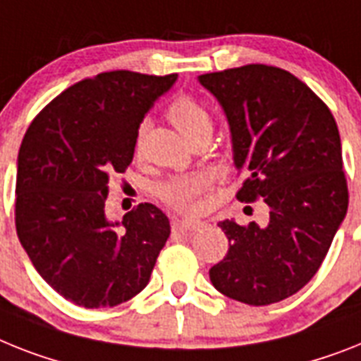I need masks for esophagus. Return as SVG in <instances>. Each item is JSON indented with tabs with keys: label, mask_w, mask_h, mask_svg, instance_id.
<instances>
[{
	"label": "esophagus",
	"mask_w": 361,
	"mask_h": 361,
	"mask_svg": "<svg viewBox=\"0 0 361 361\" xmlns=\"http://www.w3.org/2000/svg\"><path fill=\"white\" fill-rule=\"evenodd\" d=\"M199 227H202V223L197 219H173V228L180 232H190L197 231Z\"/></svg>",
	"instance_id": "34e87169"
}]
</instances>
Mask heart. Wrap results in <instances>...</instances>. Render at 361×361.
<instances>
[{"instance_id": "obj_1", "label": "heart", "mask_w": 361, "mask_h": 361, "mask_svg": "<svg viewBox=\"0 0 361 361\" xmlns=\"http://www.w3.org/2000/svg\"><path fill=\"white\" fill-rule=\"evenodd\" d=\"M166 116L169 121L186 136L190 142L199 136H210L212 133V114L202 103L188 94H178L169 101ZM147 133V123H142L134 136V154L140 157L144 149V138ZM208 186V178L204 175H184L173 177L157 188V195L168 207L178 212H190L195 207L197 197Z\"/></svg>"}]
</instances>
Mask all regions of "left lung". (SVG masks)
Instances as JSON below:
<instances>
[{
    "instance_id": "8db88e82",
    "label": "left lung",
    "mask_w": 361,
    "mask_h": 361,
    "mask_svg": "<svg viewBox=\"0 0 361 361\" xmlns=\"http://www.w3.org/2000/svg\"><path fill=\"white\" fill-rule=\"evenodd\" d=\"M221 103L243 183L241 202L269 208L267 225L219 223L228 251L210 269L217 291L251 306L281 302L319 271L348 207L338 123L290 71L247 64L199 77Z\"/></svg>"
}]
</instances>
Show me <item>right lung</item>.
Returning a JSON list of instances; mask_svg holds the SVG:
<instances>
[{
	"mask_svg": "<svg viewBox=\"0 0 361 361\" xmlns=\"http://www.w3.org/2000/svg\"><path fill=\"white\" fill-rule=\"evenodd\" d=\"M177 80L129 70L82 79L31 121L20 145L14 223L38 275L82 308H110L147 286L169 238L151 202L110 221L112 175L125 173L154 99Z\"/></svg>",
	"mask_w": 361,
	"mask_h": 361,
	"instance_id": "1",
	"label": "right lung"
}]
</instances>
